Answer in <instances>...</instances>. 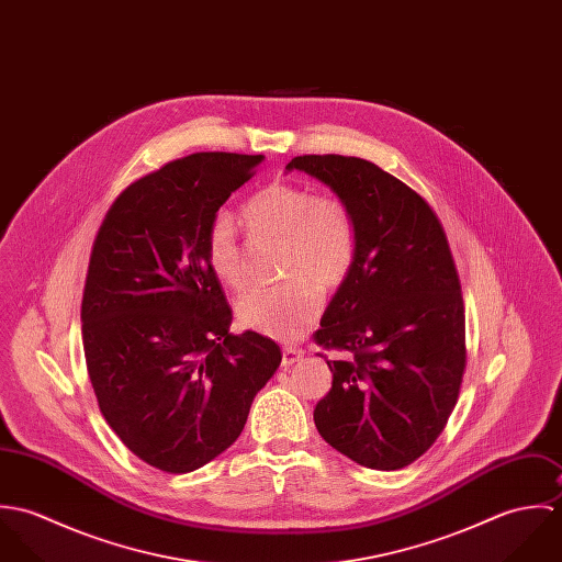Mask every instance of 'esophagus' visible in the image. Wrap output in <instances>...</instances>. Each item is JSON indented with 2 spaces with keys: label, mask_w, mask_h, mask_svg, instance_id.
I'll return each instance as SVG.
<instances>
[{
  "label": "esophagus",
  "mask_w": 562,
  "mask_h": 562,
  "mask_svg": "<svg viewBox=\"0 0 562 562\" xmlns=\"http://www.w3.org/2000/svg\"><path fill=\"white\" fill-rule=\"evenodd\" d=\"M303 357H305V352H303V350H299V348H292V346H283L281 366H283V368H290V366H294L296 361H301Z\"/></svg>",
  "instance_id": "1"
}]
</instances>
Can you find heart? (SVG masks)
Returning a JSON list of instances; mask_svg holds the SVG:
<instances>
[{"mask_svg": "<svg viewBox=\"0 0 562 562\" xmlns=\"http://www.w3.org/2000/svg\"><path fill=\"white\" fill-rule=\"evenodd\" d=\"M246 227L281 240L279 268L288 281L257 288L238 301L241 326L294 339L318 316L324 288H337L352 270L359 232L352 210L333 194L307 186L270 183L241 205ZM205 259L214 277L232 290L246 285V261L238 227L229 214H216L205 232Z\"/></svg>", "mask_w": 562, "mask_h": 562, "instance_id": "b5f03b06", "label": "heart"}]
</instances>
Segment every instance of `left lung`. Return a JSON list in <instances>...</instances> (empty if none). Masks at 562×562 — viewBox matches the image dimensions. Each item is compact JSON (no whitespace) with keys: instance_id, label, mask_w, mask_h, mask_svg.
<instances>
[{"instance_id":"obj_1","label":"left lung","mask_w":562,"mask_h":562,"mask_svg":"<svg viewBox=\"0 0 562 562\" xmlns=\"http://www.w3.org/2000/svg\"><path fill=\"white\" fill-rule=\"evenodd\" d=\"M348 203L359 246L314 341L348 352L328 361L333 385L314 408L328 446L355 463L394 472L441 435L459 401L468 348L457 263L435 210L372 161L299 156Z\"/></svg>"}]
</instances>
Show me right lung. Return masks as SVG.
<instances>
[{
    "label": "right lung",
    "mask_w": 562,
    "mask_h": 562,
    "mask_svg": "<svg viewBox=\"0 0 562 562\" xmlns=\"http://www.w3.org/2000/svg\"><path fill=\"white\" fill-rule=\"evenodd\" d=\"M263 156L192 154L130 183L90 250L81 341L99 411L145 463L188 474L225 452L281 348L229 333L205 232Z\"/></svg>",
    "instance_id": "obj_1"
}]
</instances>
